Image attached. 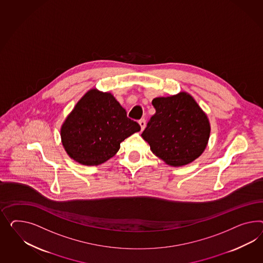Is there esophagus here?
<instances>
[{
	"instance_id": "1",
	"label": "esophagus",
	"mask_w": 263,
	"mask_h": 263,
	"mask_svg": "<svg viewBox=\"0 0 263 263\" xmlns=\"http://www.w3.org/2000/svg\"><path fill=\"white\" fill-rule=\"evenodd\" d=\"M139 124L141 125V128H142V130H143V129L145 128V126H146V121H145V120H144V119H142V120H140V121H139Z\"/></svg>"
}]
</instances>
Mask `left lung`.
I'll use <instances>...</instances> for the list:
<instances>
[{"label":"left lung","instance_id":"8db88e82","mask_svg":"<svg viewBox=\"0 0 263 263\" xmlns=\"http://www.w3.org/2000/svg\"><path fill=\"white\" fill-rule=\"evenodd\" d=\"M156 113L142 132L155 156L171 166L192 163L206 149L211 134L206 114L189 92L152 100Z\"/></svg>","mask_w":263,"mask_h":263}]
</instances>
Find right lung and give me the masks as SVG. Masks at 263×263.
<instances>
[{"mask_svg": "<svg viewBox=\"0 0 263 263\" xmlns=\"http://www.w3.org/2000/svg\"><path fill=\"white\" fill-rule=\"evenodd\" d=\"M138 122L111 92L93 88L78 100L60 129L61 142L69 157L83 165H99L115 156L121 142L139 132Z\"/></svg>", "mask_w": 263, "mask_h": 263, "instance_id": "1", "label": "right lung"}]
</instances>
